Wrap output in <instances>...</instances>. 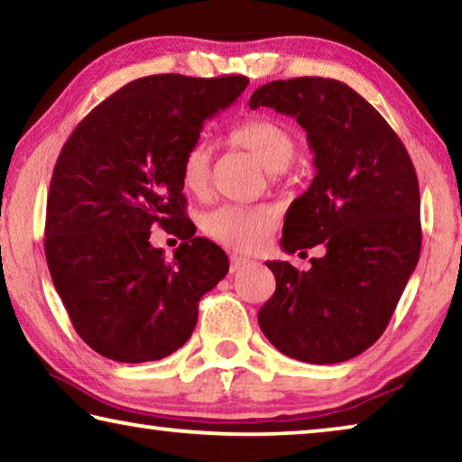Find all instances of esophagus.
Wrapping results in <instances>:
<instances>
[{
    "mask_svg": "<svg viewBox=\"0 0 462 462\" xmlns=\"http://www.w3.org/2000/svg\"><path fill=\"white\" fill-rule=\"evenodd\" d=\"M246 263H250V261H246L245 256H238V254H230V273H236V271H240L242 267H245Z\"/></svg>",
    "mask_w": 462,
    "mask_h": 462,
    "instance_id": "esophagus-1",
    "label": "esophagus"
}]
</instances>
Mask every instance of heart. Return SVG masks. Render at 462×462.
<instances>
[{
  "mask_svg": "<svg viewBox=\"0 0 462 462\" xmlns=\"http://www.w3.org/2000/svg\"><path fill=\"white\" fill-rule=\"evenodd\" d=\"M234 143L253 152L269 171H285L297 154V143L283 124L267 118L240 122L230 132ZM212 177V148L206 143H195L181 161V181L191 195H206ZM279 214L271 206H242L224 203L201 216V230L208 238L222 246L253 253L261 248L277 228Z\"/></svg>",
  "mask_w": 462,
  "mask_h": 462,
  "instance_id": "1",
  "label": "heart"
}]
</instances>
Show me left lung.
I'll use <instances>...</instances> for the list:
<instances>
[{
  "label": "left lung",
  "mask_w": 462,
  "mask_h": 462,
  "mask_svg": "<svg viewBox=\"0 0 462 462\" xmlns=\"http://www.w3.org/2000/svg\"><path fill=\"white\" fill-rule=\"evenodd\" d=\"M250 109L273 107L306 130L316 177L291 201L285 253L322 245L310 271L271 261L277 289L259 326L281 353L332 365L385 332L421 248L420 187L400 136L346 83L324 77L271 81Z\"/></svg>",
  "instance_id": "obj_1"
}]
</instances>
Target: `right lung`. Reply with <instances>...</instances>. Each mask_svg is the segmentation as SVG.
Here are the masks:
<instances>
[{
  "instance_id": "1",
  "label": "right lung",
  "mask_w": 462,
  "mask_h": 462,
  "mask_svg": "<svg viewBox=\"0 0 462 462\" xmlns=\"http://www.w3.org/2000/svg\"><path fill=\"white\" fill-rule=\"evenodd\" d=\"M248 79L151 75L89 112L62 146L46 201L44 253L77 334L118 363L159 361L189 340L203 293L228 256L193 236L181 161L203 122ZM162 225L184 242L167 262L150 245Z\"/></svg>"
}]
</instances>
